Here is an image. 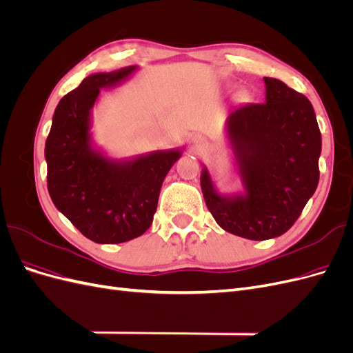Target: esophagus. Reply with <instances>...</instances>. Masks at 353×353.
Wrapping results in <instances>:
<instances>
[{
	"instance_id": "obj_1",
	"label": "esophagus",
	"mask_w": 353,
	"mask_h": 353,
	"mask_svg": "<svg viewBox=\"0 0 353 353\" xmlns=\"http://www.w3.org/2000/svg\"><path fill=\"white\" fill-rule=\"evenodd\" d=\"M194 147H196V148L203 147V140H201L200 137H194Z\"/></svg>"
}]
</instances>
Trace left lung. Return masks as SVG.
Returning <instances> with one entry per match:
<instances>
[{"mask_svg":"<svg viewBox=\"0 0 353 353\" xmlns=\"http://www.w3.org/2000/svg\"><path fill=\"white\" fill-rule=\"evenodd\" d=\"M265 103L231 112L227 137L243 190L221 194L206 166L200 185L218 225L234 236H283L315 193L321 132L311 101L275 78H263Z\"/></svg>","mask_w":353,"mask_h":353,"instance_id":"1","label":"left lung"}]
</instances>
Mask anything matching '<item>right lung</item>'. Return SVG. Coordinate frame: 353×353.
I'll list each match as a JSON object with an SVG mask.
<instances>
[{
  "label": "right lung",
  "mask_w": 353,
  "mask_h": 353,
  "mask_svg": "<svg viewBox=\"0 0 353 353\" xmlns=\"http://www.w3.org/2000/svg\"><path fill=\"white\" fill-rule=\"evenodd\" d=\"M137 66L92 73L57 104L46 141L47 187L54 206L85 237L116 244L150 228L169 169L183 148L112 159L94 145L91 112L101 88L126 81Z\"/></svg>",
  "instance_id": "add662e5"
}]
</instances>
